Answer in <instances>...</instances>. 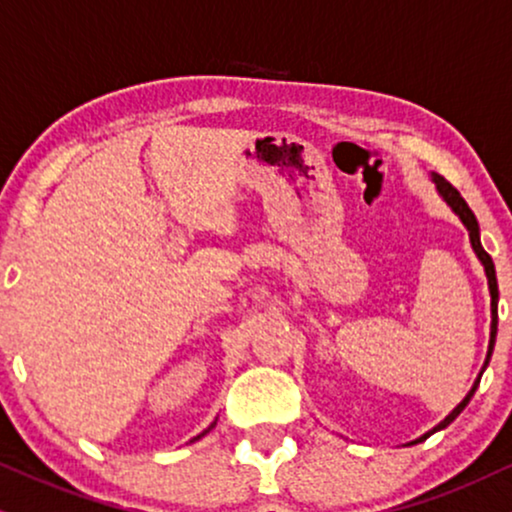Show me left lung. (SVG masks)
<instances>
[{"mask_svg": "<svg viewBox=\"0 0 512 512\" xmlns=\"http://www.w3.org/2000/svg\"><path fill=\"white\" fill-rule=\"evenodd\" d=\"M432 181H435V186H437L439 196H442V198L446 200V205H449V208L456 212L458 219H461L465 229H468V236H470V245H472V250H475L477 260L482 262V267H484V274H487V283H489V295H491V333H489V349H487V359H484V366H482L480 375H477V380H475V385H472V390H470L468 394H465V399L461 401V404L456 406L454 411L449 413V416H446V418L442 420V423L435 425V428H432L430 432H425L423 437H418L416 442H423V439H425V437H430L432 432H437V430H444L446 425H449V423H454V420L458 418V413H461V411L465 409V406H468V401L472 399V394H475L477 385H480V378H482L484 368L489 366L491 352H494V342H496V326H498V283H496V269H494V262H491V257L487 255V250L482 248V241H480V224H477V217L472 215V210L468 208V203H465L461 193H458V191L454 189V186H451L449 181H446V179L442 177V174H435V172H432ZM416 442H413V444H416Z\"/></svg>", "mask_w": 512, "mask_h": 512, "instance_id": "obj_1", "label": "left lung"}]
</instances>
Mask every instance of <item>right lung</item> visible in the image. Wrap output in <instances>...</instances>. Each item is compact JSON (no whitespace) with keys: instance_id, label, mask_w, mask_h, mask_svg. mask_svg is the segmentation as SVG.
<instances>
[{"instance_id":"right-lung-1","label":"right lung","mask_w":512,"mask_h":512,"mask_svg":"<svg viewBox=\"0 0 512 512\" xmlns=\"http://www.w3.org/2000/svg\"><path fill=\"white\" fill-rule=\"evenodd\" d=\"M212 428H215V423H212V425H210V428H208V430H203V432H200V435H198V437H193V439H191V442H196V439H200V437H205V435H208V432H210V430H212Z\"/></svg>"}]
</instances>
